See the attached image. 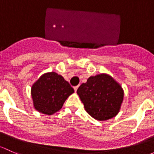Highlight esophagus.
Wrapping results in <instances>:
<instances>
[{
	"mask_svg": "<svg viewBox=\"0 0 154 154\" xmlns=\"http://www.w3.org/2000/svg\"><path fill=\"white\" fill-rule=\"evenodd\" d=\"M78 88H79V86H76V87H74V90H75V92L77 91Z\"/></svg>",
	"mask_w": 154,
	"mask_h": 154,
	"instance_id": "esophagus-1",
	"label": "esophagus"
}]
</instances>
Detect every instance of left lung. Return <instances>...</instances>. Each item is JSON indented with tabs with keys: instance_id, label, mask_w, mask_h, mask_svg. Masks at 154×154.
Segmentation results:
<instances>
[{
	"instance_id": "left-lung-1",
	"label": "left lung",
	"mask_w": 154,
	"mask_h": 154,
	"mask_svg": "<svg viewBox=\"0 0 154 154\" xmlns=\"http://www.w3.org/2000/svg\"><path fill=\"white\" fill-rule=\"evenodd\" d=\"M85 110L95 119L106 121L119 112L124 98L121 85L107 74L90 76L77 90Z\"/></svg>"
}]
</instances>
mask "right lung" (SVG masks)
<instances>
[{
	"label": "right lung",
	"mask_w": 154,
	"mask_h": 154,
	"mask_svg": "<svg viewBox=\"0 0 154 154\" xmlns=\"http://www.w3.org/2000/svg\"><path fill=\"white\" fill-rule=\"evenodd\" d=\"M73 93L69 84L55 72L43 74L31 88L35 109L46 115H53L61 109L66 99Z\"/></svg>",
	"instance_id": "obj_1"
}]
</instances>
